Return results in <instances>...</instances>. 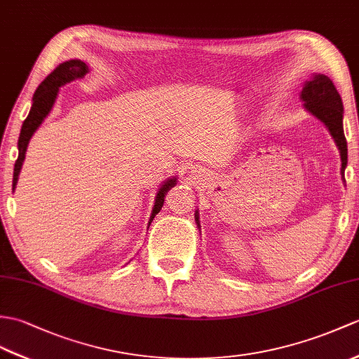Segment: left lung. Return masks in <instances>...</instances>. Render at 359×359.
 I'll return each mask as SVG.
<instances>
[{"label":"left lung","mask_w":359,"mask_h":359,"mask_svg":"<svg viewBox=\"0 0 359 359\" xmlns=\"http://www.w3.org/2000/svg\"><path fill=\"white\" fill-rule=\"evenodd\" d=\"M302 99L307 111L316 116L329 128L335 139L341 153V176L344 180V170L347 166V142L343 130V101L335 86L326 74H315L306 82L302 91ZM346 182V180H344Z\"/></svg>","instance_id":"8db88e82"}]
</instances>
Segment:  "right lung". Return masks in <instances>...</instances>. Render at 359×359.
<instances>
[{
	"mask_svg": "<svg viewBox=\"0 0 359 359\" xmlns=\"http://www.w3.org/2000/svg\"><path fill=\"white\" fill-rule=\"evenodd\" d=\"M88 73V65L86 62H82L79 60H70L60 64L56 69L48 74V76L41 82L39 87L36 88L35 95H33V104L29 111V116L24 121L21 133H20V139H18V159L15 162V168H13V189L18 183V176L21 171V166L24 159H26V151H27V145L29 140L33 136V133L36 131L43 121L46 119V116L52 110V107L55 104V99L57 96V90L60 87L65 86L67 82L82 79ZM176 185V179H170L166 180L161 189L157 191L156 196V205L154 210L151 212V217H149L148 224H151L153 219L156 217V214L162 210L163 202H165V196L168 191Z\"/></svg>",
	"mask_w": 359,
	"mask_h": 359,
	"instance_id": "add662e5",
	"label": "right lung"
}]
</instances>
